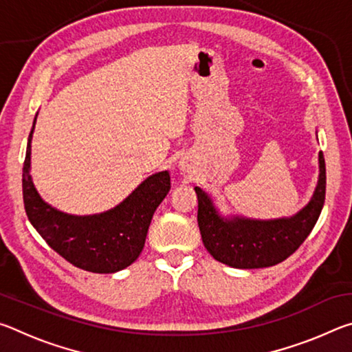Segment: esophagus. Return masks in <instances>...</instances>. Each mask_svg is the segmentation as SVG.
I'll use <instances>...</instances> for the list:
<instances>
[{
    "label": "esophagus",
    "instance_id": "esophagus-1",
    "mask_svg": "<svg viewBox=\"0 0 352 352\" xmlns=\"http://www.w3.org/2000/svg\"><path fill=\"white\" fill-rule=\"evenodd\" d=\"M178 166H180V170L182 172H189V169H190V166L186 162H182Z\"/></svg>",
    "mask_w": 352,
    "mask_h": 352
}]
</instances>
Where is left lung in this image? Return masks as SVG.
Returning <instances> with one entry per match:
<instances>
[{"label":"left lung","instance_id":"1","mask_svg":"<svg viewBox=\"0 0 352 352\" xmlns=\"http://www.w3.org/2000/svg\"><path fill=\"white\" fill-rule=\"evenodd\" d=\"M318 182L312 199L290 217L270 220L223 216L204 189L199 199L197 222L205 248L214 259L233 269H262L276 265L295 253L311 234L324 205L326 166L318 153Z\"/></svg>","mask_w":352,"mask_h":352}]
</instances>
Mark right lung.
Masks as SVG:
<instances>
[{
    "label": "right lung",
    "instance_id": "obj_1",
    "mask_svg": "<svg viewBox=\"0 0 352 352\" xmlns=\"http://www.w3.org/2000/svg\"><path fill=\"white\" fill-rule=\"evenodd\" d=\"M37 115L23 166V200L29 222L47 245L79 269L93 273L124 270L142 252L153 212L170 189L169 172L147 177L109 211L88 216L63 212L46 204L32 182L31 142Z\"/></svg>",
    "mask_w": 352,
    "mask_h": 352
}]
</instances>
